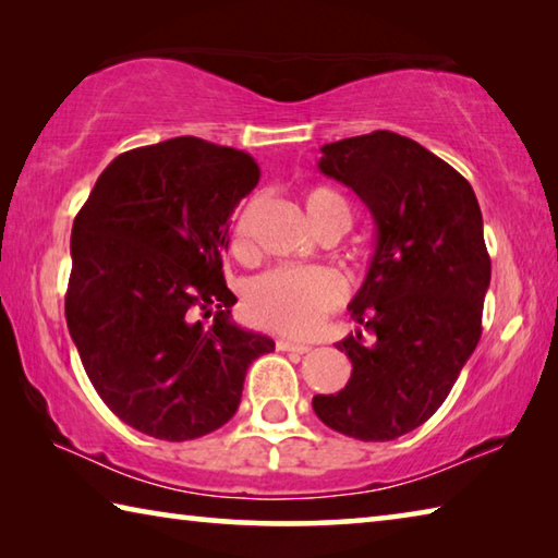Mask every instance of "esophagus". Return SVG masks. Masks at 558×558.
<instances>
[{"instance_id": "esophagus-1", "label": "esophagus", "mask_w": 558, "mask_h": 558, "mask_svg": "<svg viewBox=\"0 0 558 558\" xmlns=\"http://www.w3.org/2000/svg\"><path fill=\"white\" fill-rule=\"evenodd\" d=\"M277 350H289V353H308L311 350V345H306V343H294V340H289V338H279L277 340Z\"/></svg>"}]
</instances>
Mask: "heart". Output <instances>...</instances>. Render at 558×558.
Returning a JSON list of instances; mask_svg holds the SVG:
<instances>
[{
  "label": "heart",
  "mask_w": 558,
  "mask_h": 558,
  "mask_svg": "<svg viewBox=\"0 0 558 558\" xmlns=\"http://www.w3.org/2000/svg\"><path fill=\"white\" fill-rule=\"evenodd\" d=\"M304 210L316 230L328 222L348 225V205L336 191L314 189L304 195ZM247 215H240L232 228V252L247 254ZM343 301V281L324 267H279L254 279L244 306L254 324L304 338L320 328Z\"/></svg>",
  "instance_id": "heart-1"
}]
</instances>
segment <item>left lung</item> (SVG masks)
<instances>
[{
  "mask_svg": "<svg viewBox=\"0 0 558 558\" xmlns=\"http://www.w3.org/2000/svg\"><path fill=\"white\" fill-rule=\"evenodd\" d=\"M318 169L373 213L377 247L350 304L363 333L336 343L353 363L345 389L316 395L326 426L392 441L446 402L483 333L490 254L475 193L409 136L377 130L326 144Z\"/></svg>",
  "mask_w": 558,
  "mask_h": 558,
  "instance_id": "1",
  "label": "left lung"
}]
</instances>
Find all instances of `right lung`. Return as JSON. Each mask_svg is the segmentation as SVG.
Wrapping results in <instances>:
<instances>
[{
    "mask_svg": "<svg viewBox=\"0 0 558 558\" xmlns=\"http://www.w3.org/2000/svg\"><path fill=\"white\" fill-rule=\"evenodd\" d=\"M259 181L247 151L198 136L120 154L75 215L65 320L102 402L136 432L191 441L228 424L274 340L234 326L230 215ZM216 308L210 329L194 320Z\"/></svg>",
    "mask_w": 558,
    "mask_h": 558,
    "instance_id": "1",
    "label": "right lung"
}]
</instances>
